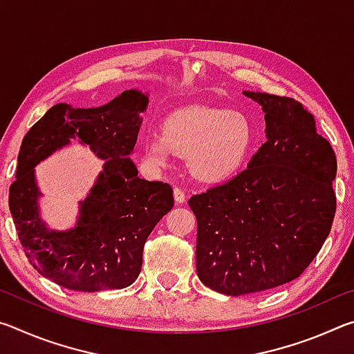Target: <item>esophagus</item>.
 <instances>
[{
	"label": "esophagus",
	"mask_w": 354,
	"mask_h": 354,
	"mask_svg": "<svg viewBox=\"0 0 354 354\" xmlns=\"http://www.w3.org/2000/svg\"><path fill=\"white\" fill-rule=\"evenodd\" d=\"M173 196H175L176 203H184L185 201V192L183 189H179V187H175V190H173Z\"/></svg>",
	"instance_id": "34e87169"
}]
</instances>
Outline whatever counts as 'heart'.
I'll return each instance as SVG.
<instances>
[{
	"mask_svg": "<svg viewBox=\"0 0 354 354\" xmlns=\"http://www.w3.org/2000/svg\"><path fill=\"white\" fill-rule=\"evenodd\" d=\"M253 128L242 113L190 106L171 112L162 123V136L143 143V158L164 167L171 153L189 158L195 175L206 179L226 176L248 154Z\"/></svg>",
	"mask_w": 354,
	"mask_h": 354,
	"instance_id": "heart-1",
	"label": "heart"
}]
</instances>
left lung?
Returning <instances> with one entry per match:
<instances>
[{
	"label": "left lung",
	"mask_w": 354,
	"mask_h": 354,
	"mask_svg": "<svg viewBox=\"0 0 354 354\" xmlns=\"http://www.w3.org/2000/svg\"><path fill=\"white\" fill-rule=\"evenodd\" d=\"M267 142L234 178L190 196L196 217V273L215 292L239 297L297 279L331 231L335 153L295 98L259 92Z\"/></svg>",
	"instance_id": "1"
}]
</instances>
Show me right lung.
Instances as JSON below:
<instances>
[{"instance_id":"right-lung-1","label":"right lung","mask_w":354,"mask_h":354,"mask_svg":"<svg viewBox=\"0 0 354 354\" xmlns=\"http://www.w3.org/2000/svg\"><path fill=\"white\" fill-rule=\"evenodd\" d=\"M147 104L148 97L133 88L91 109L59 103L23 137L9 209L29 263L65 289L100 292L133 284L148 236L173 207L171 185L139 178L131 160ZM71 138L108 160L80 203L74 230L50 232L38 217L33 167Z\"/></svg>"}]
</instances>
